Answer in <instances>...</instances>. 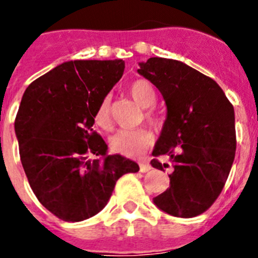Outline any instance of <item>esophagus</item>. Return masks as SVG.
Wrapping results in <instances>:
<instances>
[{
	"label": "esophagus",
	"mask_w": 258,
	"mask_h": 258,
	"mask_svg": "<svg viewBox=\"0 0 258 258\" xmlns=\"http://www.w3.org/2000/svg\"><path fill=\"white\" fill-rule=\"evenodd\" d=\"M151 170V165L150 164H146V163H140V172L146 173Z\"/></svg>",
	"instance_id": "34e87169"
}]
</instances>
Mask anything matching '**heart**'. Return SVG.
I'll list each match as a JSON object with an SVG mask.
<instances>
[{
	"label": "heart",
	"instance_id": "1",
	"mask_svg": "<svg viewBox=\"0 0 258 258\" xmlns=\"http://www.w3.org/2000/svg\"><path fill=\"white\" fill-rule=\"evenodd\" d=\"M130 95L144 108V118L154 128L163 127L162 114L153 107L156 102V91L153 84L144 79L135 80L128 86ZM94 121L100 128L110 130L112 127V113H110V96H104L96 107L94 113ZM155 136L148 127L139 128H123L115 132L110 139L113 150L124 156H139L154 144Z\"/></svg>",
	"mask_w": 258,
	"mask_h": 258
}]
</instances>
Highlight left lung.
<instances>
[{"label": "left lung", "instance_id": "obj_1", "mask_svg": "<svg viewBox=\"0 0 258 258\" xmlns=\"http://www.w3.org/2000/svg\"><path fill=\"white\" fill-rule=\"evenodd\" d=\"M139 74L159 89L168 110L153 155H167L170 164L150 163L172 173L154 204L169 215L195 218L218 199L234 162V108L213 79L183 62L151 57Z\"/></svg>", "mask_w": 258, "mask_h": 258}]
</instances>
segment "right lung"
Segmentation results:
<instances>
[{"instance_id": "add662e5", "label": "right lung", "mask_w": 258, "mask_h": 258, "mask_svg": "<svg viewBox=\"0 0 258 258\" xmlns=\"http://www.w3.org/2000/svg\"><path fill=\"white\" fill-rule=\"evenodd\" d=\"M123 71V59L69 61L24 93L15 118L21 164L38 201L61 220L96 215L115 182L140 169L119 154L108 155V145L93 131L96 107Z\"/></svg>"}]
</instances>
